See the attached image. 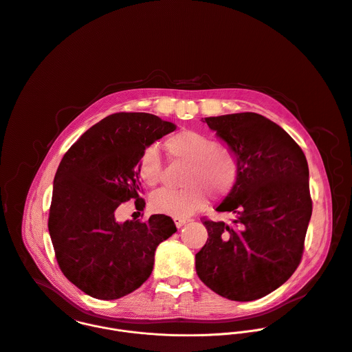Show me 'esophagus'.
I'll return each mask as SVG.
<instances>
[{
	"label": "esophagus",
	"instance_id": "1",
	"mask_svg": "<svg viewBox=\"0 0 352 352\" xmlns=\"http://www.w3.org/2000/svg\"><path fill=\"white\" fill-rule=\"evenodd\" d=\"M188 221H189V219H186V218H174V223H175V226H177L178 229L182 228Z\"/></svg>",
	"mask_w": 352,
	"mask_h": 352
}]
</instances>
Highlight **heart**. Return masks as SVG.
<instances>
[{"instance_id":"1","label":"heart","mask_w":352,"mask_h":352,"mask_svg":"<svg viewBox=\"0 0 352 352\" xmlns=\"http://www.w3.org/2000/svg\"><path fill=\"white\" fill-rule=\"evenodd\" d=\"M171 159L186 163L181 189H160L149 199L152 211L174 218H186L207 203V195L221 199L234 188L240 160L237 152L203 133L182 130L164 141ZM163 173V162L155 146L145 148L138 159V174L144 184L156 186Z\"/></svg>"}]
</instances>
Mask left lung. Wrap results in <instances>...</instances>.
<instances>
[{"instance_id": "left-lung-1", "label": "left lung", "mask_w": 352, "mask_h": 352, "mask_svg": "<svg viewBox=\"0 0 352 352\" xmlns=\"http://www.w3.org/2000/svg\"><path fill=\"white\" fill-rule=\"evenodd\" d=\"M240 160L239 178L217 207L232 222L204 219L206 245L196 254L199 278L236 302L261 299L298 269L313 201L302 148L277 123L241 112L206 118Z\"/></svg>"}]
</instances>
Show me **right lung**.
<instances>
[{
	"label": "right lung",
	"mask_w": 352,
	"mask_h": 352,
	"mask_svg": "<svg viewBox=\"0 0 352 352\" xmlns=\"http://www.w3.org/2000/svg\"><path fill=\"white\" fill-rule=\"evenodd\" d=\"M177 127L145 112L112 113L67 151L53 181L49 234L63 274L86 295L113 300L151 276L157 245L177 232L163 214L116 222V208L140 197L141 152Z\"/></svg>",
	"instance_id": "obj_1"
}]
</instances>
